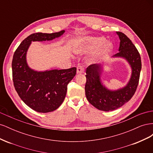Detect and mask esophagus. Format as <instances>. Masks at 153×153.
<instances>
[{
    "label": "esophagus",
    "instance_id": "1",
    "mask_svg": "<svg viewBox=\"0 0 153 153\" xmlns=\"http://www.w3.org/2000/svg\"><path fill=\"white\" fill-rule=\"evenodd\" d=\"M84 73V68H83V67L81 66H78L76 69V73L81 74V73Z\"/></svg>",
    "mask_w": 153,
    "mask_h": 153
}]
</instances>
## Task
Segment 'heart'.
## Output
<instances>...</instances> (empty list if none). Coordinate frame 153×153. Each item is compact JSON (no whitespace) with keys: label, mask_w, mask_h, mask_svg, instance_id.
Returning <instances> with one entry per match:
<instances>
[{"label":"heart","mask_w":153,"mask_h":153,"mask_svg":"<svg viewBox=\"0 0 153 153\" xmlns=\"http://www.w3.org/2000/svg\"><path fill=\"white\" fill-rule=\"evenodd\" d=\"M112 49V43L106 41L104 37L86 36L76 41L74 44L73 52L76 55H84L96 50L93 60L98 62L103 60Z\"/></svg>","instance_id":"obj_1"}]
</instances>
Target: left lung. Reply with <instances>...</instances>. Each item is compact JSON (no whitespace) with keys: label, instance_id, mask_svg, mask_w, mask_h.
Here are the masks:
<instances>
[{"label":"left lung","instance_id":"obj_1","mask_svg":"<svg viewBox=\"0 0 153 153\" xmlns=\"http://www.w3.org/2000/svg\"><path fill=\"white\" fill-rule=\"evenodd\" d=\"M116 33L120 39V45L119 52L113 57L124 58L131 68V75L126 85L117 90H110L101 80L103 65L94 64L86 69V98L94 107L106 112L121 107L131 100L137 90L142 68L140 55L135 46L123 32Z\"/></svg>","mask_w":153,"mask_h":153}]
</instances>
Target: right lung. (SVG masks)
<instances>
[{
	"mask_svg": "<svg viewBox=\"0 0 153 153\" xmlns=\"http://www.w3.org/2000/svg\"><path fill=\"white\" fill-rule=\"evenodd\" d=\"M64 32L32 34L22 41L13 55L12 72L15 90L22 100L38 112H53L59 107L66 97L68 84L76 75V68L35 71L27 64V50L32 41L52 40Z\"/></svg>",
	"mask_w": 153,
	"mask_h": 153,
	"instance_id": "add662e5",
	"label": "right lung"
}]
</instances>
